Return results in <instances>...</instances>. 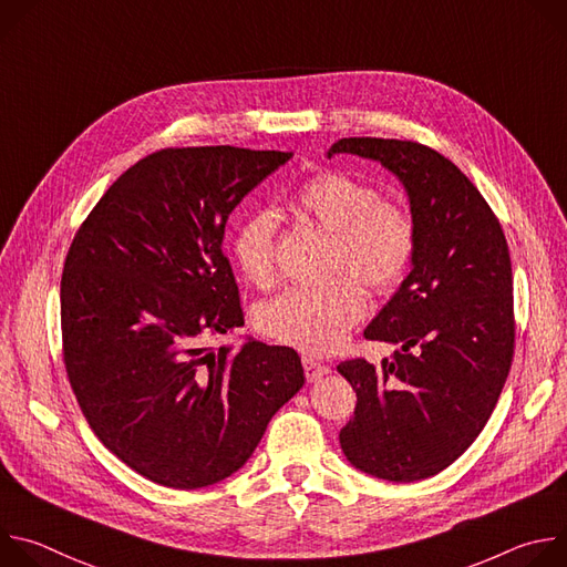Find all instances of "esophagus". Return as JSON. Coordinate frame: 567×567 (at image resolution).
I'll list each match as a JSON object with an SVG mask.
<instances>
[{"label":"esophagus","mask_w":567,"mask_h":567,"mask_svg":"<svg viewBox=\"0 0 567 567\" xmlns=\"http://www.w3.org/2000/svg\"><path fill=\"white\" fill-rule=\"evenodd\" d=\"M302 368H305V377H307L309 383L318 381L320 377L330 374V368H328L326 363H320V361L313 359V357H302Z\"/></svg>","instance_id":"esophagus-1"}]
</instances>
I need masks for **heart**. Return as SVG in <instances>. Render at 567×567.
Wrapping results in <instances>:
<instances>
[{
	"label": "heart",
	"instance_id": "1",
	"mask_svg": "<svg viewBox=\"0 0 567 567\" xmlns=\"http://www.w3.org/2000/svg\"><path fill=\"white\" fill-rule=\"evenodd\" d=\"M293 210L332 235L330 274H350L368 289L385 293L409 274L417 233L409 210L379 199L377 188L343 173H320L305 182L291 199ZM276 215L251 213L230 239V254L254 287L276 285ZM363 289L350 278L320 287H296L258 309V330L309 354L341 348L365 316Z\"/></svg>",
	"mask_w": 567,
	"mask_h": 567
}]
</instances>
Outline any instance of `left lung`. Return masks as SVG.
Here are the masks:
<instances>
[{"mask_svg": "<svg viewBox=\"0 0 567 567\" xmlns=\"http://www.w3.org/2000/svg\"><path fill=\"white\" fill-rule=\"evenodd\" d=\"M379 161L409 195L417 247L411 274L365 328L399 346L379 365L337 370L357 390L341 429L348 462L415 482L453 464L492 417L514 359L507 239L480 190L440 152L396 138H341L330 150Z\"/></svg>", "mask_w": 567, "mask_h": 567, "instance_id": "1", "label": "left lung"}]
</instances>
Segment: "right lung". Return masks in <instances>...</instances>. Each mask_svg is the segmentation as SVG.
Instances as JSON below:
<instances>
[{
    "mask_svg": "<svg viewBox=\"0 0 567 567\" xmlns=\"http://www.w3.org/2000/svg\"><path fill=\"white\" fill-rule=\"evenodd\" d=\"M291 152L168 147L125 171L78 228L60 316L73 394L99 440L173 489H202L247 464L302 388L296 350L208 337L245 326L221 254L233 208Z\"/></svg>",
    "mask_w": 567,
    "mask_h": 567,
    "instance_id": "1",
    "label": "right lung"
}]
</instances>
